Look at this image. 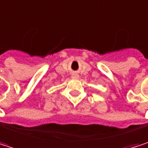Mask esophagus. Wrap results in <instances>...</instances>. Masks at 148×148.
<instances>
[{"instance_id": "obj_1", "label": "esophagus", "mask_w": 148, "mask_h": 148, "mask_svg": "<svg viewBox=\"0 0 148 148\" xmlns=\"http://www.w3.org/2000/svg\"><path fill=\"white\" fill-rule=\"evenodd\" d=\"M72 77H73V79H77V78H78L79 76H78L77 75H73Z\"/></svg>"}]
</instances>
